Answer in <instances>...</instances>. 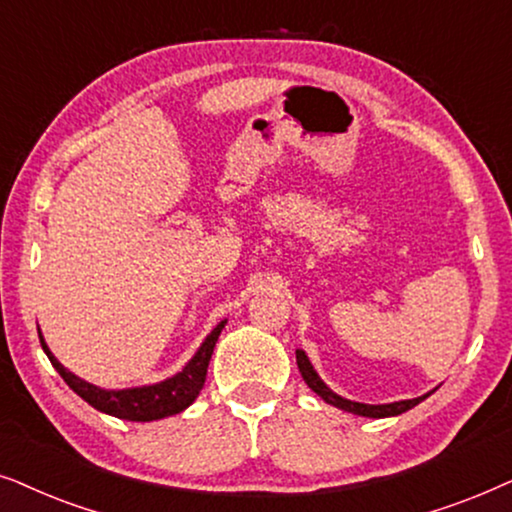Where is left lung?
<instances>
[{"instance_id": "8db88e82", "label": "left lung", "mask_w": 512, "mask_h": 512, "mask_svg": "<svg viewBox=\"0 0 512 512\" xmlns=\"http://www.w3.org/2000/svg\"><path fill=\"white\" fill-rule=\"evenodd\" d=\"M297 367L299 372H302V379L306 381V386L311 388L313 393L320 395V398L325 400L327 405L337 407V410H344V412H351V414H358V417H370V419H384V417H398V414H403L407 410H412V407H417L421 400H426L428 395H419V398H412V400H398V403H386V405H365V403H356V400H346L342 395H337L332 391L330 386L325 384L323 379L318 377V372L313 370L309 356L302 349H297Z\"/></svg>"}]
</instances>
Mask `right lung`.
Masks as SVG:
<instances>
[{
	"mask_svg": "<svg viewBox=\"0 0 512 512\" xmlns=\"http://www.w3.org/2000/svg\"><path fill=\"white\" fill-rule=\"evenodd\" d=\"M227 320H220L210 335L203 339V344L196 349V353L189 358V363L175 372L173 377L156 381V384L147 386H133V388H100L91 384V381L77 377V374L67 370L60 360L53 356L49 344L44 342V335L39 332V342L46 356H49L51 365L56 367L65 384L72 388L79 398H84L88 405L95 407L98 412H105L109 417L126 419V421H156L163 417H173V414L185 412L189 405L199 398L203 384H206L208 363L213 356L215 342L220 337L222 327Z\"/></svg>",
	"mask_w": 512,
	"mask_h": 512,
	"instance_id": "obj_1",
	"label": "right lung"
}]
</instances>
